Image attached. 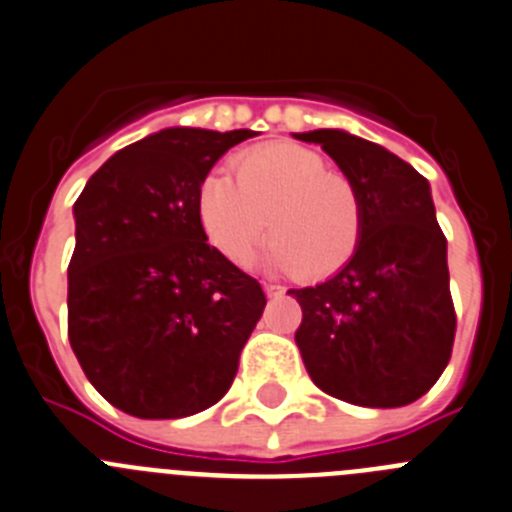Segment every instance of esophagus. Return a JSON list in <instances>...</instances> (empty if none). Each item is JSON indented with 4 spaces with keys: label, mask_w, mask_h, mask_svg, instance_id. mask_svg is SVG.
<instances>
[{
    "label": "esophagus",
    "mask_w": 512,
    "mask_h": 512,
    "mask_svg": "<svg viewBox=\"0 0 512 512\" xmlns=\"http://www.w3.org/2000/svg\"><path fill=\"white\" fill-rule=\"evenodd\" d=\"M265 296H267V298H280V296H285V288H283V285L267 283V285H265Z\"/></svg>",
    "instance_id": "obj_1"
}]
</instances>
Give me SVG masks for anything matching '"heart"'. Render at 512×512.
<instances>
[{
	"instance_id": "obj_1",
	"label": "heart",
	"mask_w": 512,
	"mask_h": 512,
	"mask_svg": "<svg viewBox=\"0 0 512 512\" xmlns=\"http://www.w3.org/2000/svg\"><path fill=\"white\" fill-rule=\"evenodd\" d=\"M234 176L211 173L199 191L201 227L232 265H250L267 229L275 270L319 280L347 267L362 239V204L321 155L288 142L262 145L234 163Z\"/></svg>"
}]
</instances>
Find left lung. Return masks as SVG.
<instances>
[{
    "instance_id": "1",
    "label": "left lung",
    "mask_w": 512,
    "mask_h": 512,
    "mask_svg": "<svg viewBox=\"0 0 512 512\" xmlns=\"http://www.w3.org/2000/svg\"><path fill=\"white\" fill-rule=\"evenodd\" d=\"M293 137L321 145L362 204V239L347 267L288 290L303 308V365L324 393L347 403H413L449 365L457 331L431 186L398 155L344 130Z\"/></svg>"
}]
</instances>
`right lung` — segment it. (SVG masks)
Here are the masks:
<instances>
[{
	"label": "right lung",
	"mask_w": 512,
	"mask_h": 512,
	"mask_svg": "<svg viewBox=\"0 0 512 512\" xmlns=\"http://www.w3.org/2000/svg\"><path fill=\"white\" fill-rule=\"evenodd\" d=\"M257 132L168 127L122 147L73 204L68 339L89 382L135 418L222 400L265 311L260 283L206 242L199 191Z\"/></svg>",
	"instance_id": "obj_1"
}]
</instances>
